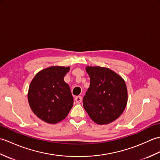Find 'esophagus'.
I'll return each mask as SVG.
<instances>
[{
	"label": "esophagus",
	"mask_w": 160,
	"mask_h": 160,
	"mask_svg": "<svg viewBox=\"0 0 160 160\" xmlns=\"http://www.w3.org/2000/svg\"><path fill=\"white\" fill-rule=\"evenodd\" d=\"M75 101L77 104H80L82 102V97L81 96H76L75 98Z\"/></svg>",
	"instance_id": "1"
}]
</instances>
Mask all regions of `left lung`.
I'll return each instance as SVG.
<instances>
[{"instance_id": "8db88e82", "label": "left lung", "mask_w": 160, "mask_h": 160, "mask_svg": "<svg viewBox=\"0 0 160 160\" xmlns=\"http://www.w3.org/2000/svg\"><path fill=\"white\" fill-rule=\"evenodd\" d=\"M86 71L91 80L83 98V107L96 124H109L120 116L127 106L126 83L108 68L87 67Z\"/></svg>"}]
</instances>
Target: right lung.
I'll list each match as a JSON object with an SVG mask.
<instances>
[{
	"label": "right lung",
	"mask_w": 160,
	"mask_h": 160,
	"mask_svg": "<svg viewBox=\"0 0 160 160\" xmlns=\"http://www.w3.org/2000/svg\"><path fill=\"white\" fill-rule=\"evenodd\" d=\"M69 67H50L33 78L29 88L28 101L32 111L42 120L56 124L67 117L73 98L64 77Z\"/></svg>",
	"instance_id": "add662e5"
}]
</instances>
